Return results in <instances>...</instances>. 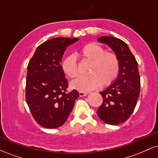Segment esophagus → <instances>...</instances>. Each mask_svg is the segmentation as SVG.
I'll return each mask as SVG.
<instances>
[{"instance_id":"34e87169","label":"esophagus","mask_w":158,"mask_h":158,"mask_svg":"<svg viewBox=\"0 0 158 158\" xmlns=\"http://www.w3.org/2000/svg\"><path fill=\"white\" fill-rule=\"evenodd\" d=\"M79 94L80 97H84V96H86L88 94V93H87V92H83V91H79Z\"/></svg>"}]
</instances>
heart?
<instances>
[{
  "mask_svg": "<svg viewBox=\"0 0 158 158\" xmlns=\"http://www.w3.org/2000/svg\"><path fill=\"white\" fill-rule=\"evenodd\" d=\"M81 56L92 61L88 77H80L72 81L71 87L80 91H90L103 86L111 85L119 72V61L117 56L111 52H105V49L95 43L85 45L80 51ZM62 70L68 77L76 78L79 69L75 56H67L63 61Z\"/></svg>",
  "mask_w": 158,
  "mask_h": 158,
  "instance_id": "heart-1",
  "label": "heart"
}]
</instances>
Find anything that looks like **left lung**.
Instances as JSON below:
<instances>
[{"label": "left lung", "mask_w": 158, "mask_h": 158, "mask_svg": "<svg viewBox=\"0 0 158 158\" xmlns=\"http://www.w3.org/2000/svg\"><path fill=\"white\" fill-rule=\"evenodd\" d=\"M98 41L108 44L119 61L117 79L100 92L102 104L97 110L99 117L109 125H118L129 118L135 110L140 91L138 64L127 44L117 38L102 36Z\"/></svg>", "instance_id": "1"}]
</instances>
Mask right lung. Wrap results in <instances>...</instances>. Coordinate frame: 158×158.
<instances>
[{
  "label": "right lung",
  "instance_id": "add662e5",
  "mask_svg": "<svg viewBox=\"0 0 158 158\" xmlns=\"http://www.w3.org/2000/svg\"><path fill=\"white\" fill-rule=\"evenodd\" d=\"M78 40H48L38 47L29 61L25 97L33 118L44 128L62 126L79 97L77 90L68 91V82L61 65L67 47Z\"/></svg>",
  "mask_w": 158,
  "mask_h": 158
}]
</instances>
